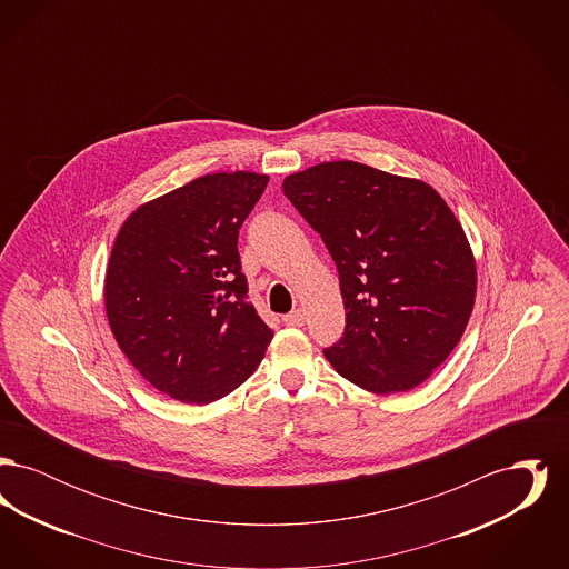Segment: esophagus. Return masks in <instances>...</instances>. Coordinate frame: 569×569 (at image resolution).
I'll list each match as a JSON object with an SVG mask.
<instances>
[{"mask_svg":"<svg viewBox=\"0 0 569 569\" xmlns=\"http://www.w3.org/2000/svg\"><path fill=\"white\" fill-rule=\"evenodd\" d=\"M283 322L286 326H302L305 325V313L297 309V311H292V313H288V316H283Z\"/></svg>","mask_w":569,"mask_h":569,"instance_id":"obj_1","label":"esophagus"}]
</instances>
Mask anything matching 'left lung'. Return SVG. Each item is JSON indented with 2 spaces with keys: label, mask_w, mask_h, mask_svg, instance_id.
Wrapping results in <instances>:
<instances>
[{
  "label": "left lung",
  "mask_w": 569,
  "mask_h": 569,
  "mask_svg": "<svg viewBox=\"0 0 569 569\" xmlns=\"http://www.w3.org/2000/svg\"><path fill=\"white\" fill-rule=\"evenodd\" d=\"M339 271L346 332L325 350L339 376L395 395L459 346L476 302V258L452 209L420 181L322 162L283 179Z\"/></svg>",
  "instance_id": "1"
}]
</instances>
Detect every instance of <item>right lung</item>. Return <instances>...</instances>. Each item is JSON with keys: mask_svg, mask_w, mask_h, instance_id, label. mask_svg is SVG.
Returning <instances> with one entry per match:
<instances>
[{"mask_svg": "<svg viewBox=\"0 0 569 569\" xmlns=\"http://www.w3.org/2000/svg\"><path fill=\"white\" fill-rule=\"evenodd\" d=\"M267 183L247 170L198 177L140 204L114 239L104 279L112 337L174 401L207 406L230 395L271 343L237 249Z\"/></svg>", "mask_w": 569, "mask_h": 569, "instance_id": "right-lung-1", "label": "right lung"}]
</instances>
